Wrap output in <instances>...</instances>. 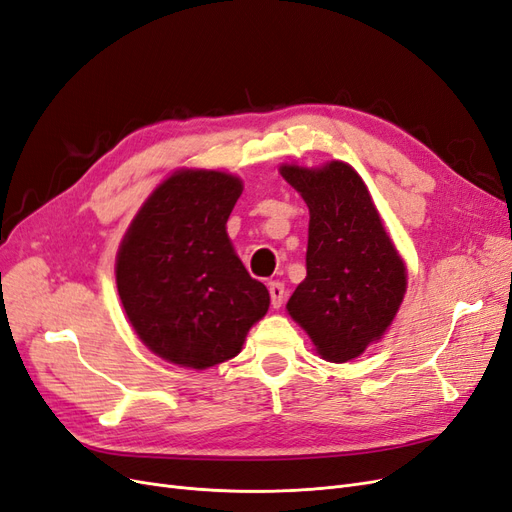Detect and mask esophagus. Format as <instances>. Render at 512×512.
<instances>
[{"label":"esophagus","instance_id":"obj_1","mask_svg":"<svg viewBox=\"0 0 512 512\" xmlns=\"http://www.w3.org/2000/svg\"><path fill=\"white\" fill-rule=\"evenodd\" d=\"M269 294H271V305L275 309H280L284 305V299H286V290H284V284L282 282H271L269 284Z\"/></svg>","mask_w":512,"mask_h":512}]
</instances>
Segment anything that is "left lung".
<instances>
[{"instance_id": "obj_1", "label": "left lung", "mask_w": 512, "mask_h": 512, "mask_svg": "<svg viewBox=\"0 0 512 512\" xmlns=\"http://www.w3.org/2000/svg\"><path fill=\"white\" fill-rule=\"evenodd\" d=\"M280 173L309 207L307 277L286 309L322 359L352 361L391 327L406 294V265L350 164H286Z\"/></svg>"}]
</instances>
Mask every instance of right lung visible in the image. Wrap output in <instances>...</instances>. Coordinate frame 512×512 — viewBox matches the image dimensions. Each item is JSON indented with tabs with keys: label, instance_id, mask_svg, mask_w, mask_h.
<instances>
[{
	"label": "right lung",
	"instance_id": "add662e5",
	"mask_svg": "<svg viewBox=\"0 0 512 512\" xmlns=\"http://www.w3.org/2000/svg\"><path fill=\"white\" fill-rule=\"evenodd\" d=\"M243 192L220 170H177L145 200L117 254V290L141 342L164 361L207 369L241 352L269 309L226 222Z\"/></svg>",
	"mask_w": 512,
	"mask_h": 512
}]
</instances>
